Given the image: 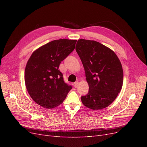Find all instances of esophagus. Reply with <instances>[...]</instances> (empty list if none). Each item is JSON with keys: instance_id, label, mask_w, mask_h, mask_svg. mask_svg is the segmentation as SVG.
I'll return each instance as SVG.
<instances>
[{"instance_id": "obj_1", "label": "esophagus", "mask_w": 147, "mask_h": 147, "mask_svg": "<svg viewBox=\"0 0 147 147\" xmlns=\"http://www.w3.org/2000/svg\"><path fill=\"white\" fill-rule=\"evenodd\" d=\"M78 84H79V82H75V83L73 84V85H74V86L75 88H77V87L78 86Z\"/></svg>"}]
</instances>
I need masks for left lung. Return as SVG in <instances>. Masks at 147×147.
<instances>
[{"instance_id": "obj_1", "label": "left lung", "mask_w": 147, "mask_h": 147, "mask_svg": "<svg viewBox=\"0 0 147 147\" xmlns=\"http://www.w3.org/2000/svg\"><path fill=\"white\" fill-rule=\"evenodd\" d=\"M75 50L89 85L86 96L81 97L83 104L94 110L107 107L117 98L123 86L121 62L113 50L94 40L80 39Z\"/></svg>"}]
</instances>
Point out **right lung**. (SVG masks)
Returning a JSON list of instances; mask_svg holds the SVG:
<instances>
[{
	"instance_id": "1",
	"label": "right lung",
	"mask_w": 147,
	"mask_h": 147,
	"mask_svg": "<svg viewBox=\"0 0 147 147\" xmlns=\"http://www.w3.org/2000/svg\"><path fill=\"white\" fill-rule=\"evenodd\" d=\"M77 40H53L35 50L26 64L25 84L33 100L45 109L63 103L72 86L64 82L61 62L75 49Z\"/></svg>"
}]
</instances>
